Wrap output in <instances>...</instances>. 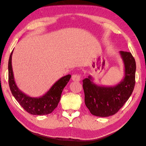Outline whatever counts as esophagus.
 I'll use <instances>...</instances> for the list:
<instances>
[{
  "label": "esophagus",
  "mask_w": 146,
  "mask_h": 146,
  "mask_svg": "<svg viewBox=\"0 0 146 146\" xmlns=\"http://www.w3.org/2000/svg\"><path fill=\"white\" fill-rule=\"evenodd\" d=\"M81 78H82V77H81L80 74H73L72 76V80L75 82H79L81 80Z\"/></svg>",
  "instance_id": "obj_1"
}]
</instances>
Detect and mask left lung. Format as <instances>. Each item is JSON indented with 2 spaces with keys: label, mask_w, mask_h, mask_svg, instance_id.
Here are the masks:
<instances>
[{
  "label": "left lung",
  "mask_w": 146,
  "mask_h": 146,
  "mask_svg": "<svg viewBox=\"0 0 146 146\" xmlns=\"http://www.w3.org/2000/svg\"><path fill=\"white\" fill-rule=\"evenodd\" d=\"M125 65V77L113 87L99 86L91 77L83 80L85 102L92 115L108 117L117 113L129 99L135 85L136 62L130 52L120 51Z\"/></svg>",
  "instance_id": "1"
}]
</instances>
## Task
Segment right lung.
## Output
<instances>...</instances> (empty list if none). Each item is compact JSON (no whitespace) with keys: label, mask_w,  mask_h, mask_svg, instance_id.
<instances>
[{"label":"right lung","mask_w":146,"mask_h":146,"mask_svg":"<svg viewBox=\"0 0 146 146\" xmlns=\"http://www.w3.org/2000/svg\"><path fill=\"white\" fill-rule=\"evenodd\" d=\"M11 52L8 61V83L13 96L26 111L33 115H45L51 113L58 105L62 91L69 82L70 74L61 78L47 93L41 98H34L27 96L17 87L14 80L11 66Z\"/></svg>","instance_id":"obj_1"}]
</instances>
